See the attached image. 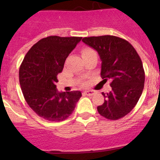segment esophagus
I'll return each mask as SVG.
<instances>
[{
	"mask_svg": "<svg viewBox=\"0 0 160 160\" xmlns=\"http://www.w3.org/2000/svg\"><path fill=\"white\" fill-rule=\"evenodd\" d=\"M84 94L87 96H92L95 94V91H94V90H87V91H85Z\"/></svg>",
	"mask_w": 160,
	"mask_h": 160,
	"instance_id": "obj_1",
	"label": "esophagus"
}]
</instances>
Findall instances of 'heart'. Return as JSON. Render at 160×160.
<instances>
[{
	"label": "heart",
	"mask_w": 160,
	"mask_h": 160,
	"mask_svg": "<svg viewBox=\"0 0 160 160\" xmlns=\"http://www.w3.org/2000/svg\"><path fill=\"white\" fill-rule=\"evenodd\" d=\"M95 53V52H94L93 49H90V48H86V49H83L82 50V56H85V55L87 54H90V53Z\"/></svg>",
	"instance_id": "heart-1"
}]
</instances>
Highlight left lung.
<instances>
[{
    "instance_id": "1",
    "label": "left lung",
    "mask_w": 160,
    "mask_h": 160,
    "mask_svg": "<svg viewBox=\"0 0 160 160\" xmlns=\"http://www.w3.org/2000/svg\"><path fill=\"white\" fill-rule=\"evenodd\" d=\"M82 42L98 52L102 61L101 77L111 81V90L97 107L102 116L117 120L131 112L142 93L145 73L135 48L118 37L105 35L84 38Z\"/></svg>"
}]
</instances>
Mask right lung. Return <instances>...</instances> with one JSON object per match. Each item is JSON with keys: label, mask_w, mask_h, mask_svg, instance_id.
<instances>
[{"label": "right lung", "mask_w": 160, "mask_h": 160, "mask_svg": "<svg viewBox=\"0 0 160 160\" xmlns=\"http://www.w3.org/2000/svg\"><path fill=\"white\" fill-rule=\"evenodd\" d=\"M79 37L42 38L31 47L19 70V81L25 101L38 116L50 122L66 119L82 97L78 90L58 92V74L77 44Z\"/></svg>", "instance_id": "obj_1"}]
</instances>
